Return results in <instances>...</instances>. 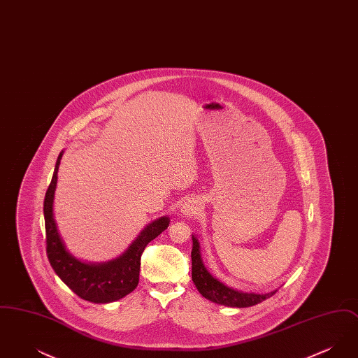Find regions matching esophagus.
I'll use <instances>...</instances> for the list:
<instances>
[{"label": "esophagus", "instance_id": "esophagus-1", "mask_svg": "<svg viewBox=\"0 0 358 358\" xmlns=\"http://www.w3.org/2000/svg\"><path fill=\"white\" fill-rule=\"evenodd\" d=\"M201 210V201L199 199H189L181 205V213L184 216H196Z\"/></svg>", "mask_w": 358, "mask_h": 358}]
</instances>
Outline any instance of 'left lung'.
<instances>
[{"label":"left lung","mask_w":358,"mask_h":358,"mask_svg":"<svg viewBox=\"0 0 358 358\" xmlns=\"http://www.w3.org/2000/svg\"><path fill=\"white\" fill-rule=\"evenodd\" d=\"M193 248H192V280L199 292L217 305L228 307H250L266 301L273 296L278 289H273L267 294H256V292H243L240 289L228 287L217 278L206 270L201 257L200 241L196 235H192Z\"/></svg>","instance_id":"obj_1"}]
</instances>
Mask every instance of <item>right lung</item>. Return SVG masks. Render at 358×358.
I'll return each mask as SVG.
<instances>
[{
	"label": "right lung",
	"instance_id": "add662e5",
	"mask_svg": "<svg viewBox=\"0 0 358 358\" xmlns=\"http://www.w3.org/2000/svg\"><path fill=\"white\" fill-rule=\"evenodd\" d=\"M62 150L44 199L47 254L53 271L82 299L92 303H110L136 289L139 282L141 255L145 247L169 227V217L149 222L122 255L103 263H87L72 255L60 236L53 216V200Z\"/></svg>",
	"mask_w": 358,
	"mask_h": 358
}]
</instances>
